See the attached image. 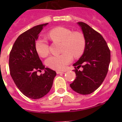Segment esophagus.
<instances>
[{
	"label": "esophagus",
	"mask_w": 122,
	"mask_h": 122,
	"mask_svg": "<svg viewBox=\"0 0 122 122\" xmlns=\"http://www.w3.org/2000/svg\"><path fill=\"white\" fill-rule=\"evenodd\" d=\"M56 73L57 74H64V72H63V71H56Z\"/></svg>",
	"instance_id": "obj_1"
}]
</instances>
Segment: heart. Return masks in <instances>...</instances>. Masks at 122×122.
<instances>
[{"instance_id":"b5f03b06","label":"heart","mask_w":122,"mask_h":122,"mask_svg":"<svg viewBox=\"0 0 122 122\" xmlns=\"http://www.w3.org/2000/svg\"><path fill=\"white\" fill-rule=\"evenodd\" d=\"M53 41L62 42L63 53L52 55L46 60V64L51 68L63 70L71 63L72 56L78 57L84 52L86 42L83 35L78 32L72 33L71 30L63 27H57L52 29L48 34ZM35 49L39 56L45 57L49 53V45L44 39H38L35 43Z\"/></svg>"}]
</instances>
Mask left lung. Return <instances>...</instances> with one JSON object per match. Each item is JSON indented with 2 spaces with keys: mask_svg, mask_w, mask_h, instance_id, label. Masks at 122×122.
<instances>
[{
  "mask_svg": "<svg viewBox=\"0 0 122 122\" xmlns=\"http://www.w3.org/2000/svg\"><path fill=\"white\" fill-rule=\"evenodd\" d=\"M86 42L83 55L73 64L83 71L74 70L76 78L71 88L79 94H89L97 89L104 81L110 62V51L103 36L84 22H77Z\"/></svg>",
  "mask_w": 122,
  "mask_h": 122,
  "instance_id": "obj_1",
  "label": "left lung"
}]
</instances>
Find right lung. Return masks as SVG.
<instances>
[{"label": "right lung", "mask_w": 122, "mask_h": 122, "mask_svg": "<svg viewBox=\"0 0 122 122\" xmlns=\"http://www.w3.org/2000/svg\"><path fill=\"white\" fill-rule=\"evenodd\" d=\"M48 23L33 27L19 35L9 55L10 74L19 90L25 96L39 99L49 93L56 72L42 64L35 49L39 33ZM44 74L38 76V71Z\"/></svg>", "instance_id": "obj_1"}]
</instances>
